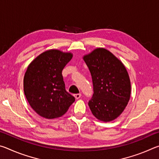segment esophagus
Segmentation results:
<instances>
[{"instance_id": "34e87169", "label": "esophagus", "mask_w": 159, "mask_h": 159, "mask_svg": "<svg viewBox=\"0 0 159 159\" xmlns=\"http://www.w3.org/2000/svg\"><path fill=\"white\" fill-rule=\"evenodd\" d=\"M80 97H81V94H76V95H74V98H76V99H79Z\"/></svg>"}]
</instances>
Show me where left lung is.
Wrapping results in <instances>:
<instances>
[{"instance_id": "1", "label": "left lung", "mask_w": 159, "mask_h": 159, "mask_svg": "<svg viewBox=\"0 0 159 159\" xmlns=\"http://www.w3.org/2000/svg\"><path fill=\"white\" fill-rule=\"evenodd\" d=\"M83 60L92 76L94 93L88 102L97 119L112 121L124 111L130 100V80L124 64L108 50L98 48Z\"/></svg>"}]
</instances>
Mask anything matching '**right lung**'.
<instances>
[{"instance_id":"add662e5","label":"right lung","mask_w":159,"mask_h":159,"mask_svg":"<svg viewBox=\"0 0 159 159\" xmlns=\"http://www.w3.org/2000/svg\"><path fill=\"white\" fill-rule=\"evenodd\" d=\"M72 57L71 52L51 49L29 64L24 77V92L31 108L41 116L60 118L74 102V97L65 90L61 74Z\"/></svg>"}]
</instances>
